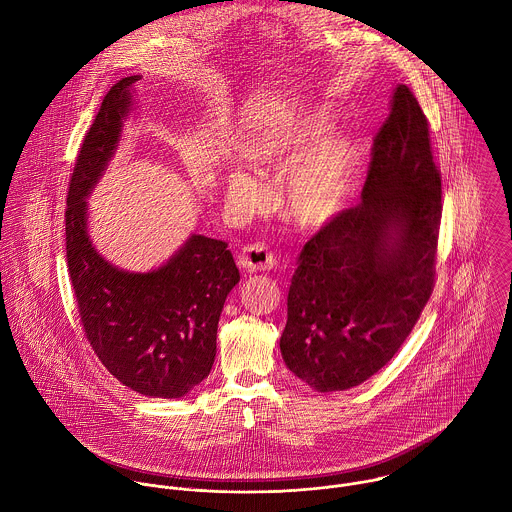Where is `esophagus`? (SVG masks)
<instances>
[{"label":"esophagus","instance_id":"obj_1","mask_svg":"<svg viewBox=\"0 0 512 512\" xmlns=\"http://www.w3.org/2000/svg\"><path fill=\"white\" fill-rule=\"evenodd\" d=\"M239 267L247 273H257V271H269L275 267V257L273 253L261 245H247L243 247V251L239 253Z\"/></svg>","mask_w":512,"mask_h":512}]
</instances>
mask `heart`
<instances>
[{
  "label": "heart",
  "mask_w": 512,
  "mask_h": 512,
  "mask_svg": "<svg viewBox=\"0 0 512 512\" xmlns=\"http://www.w3.org/2000/svg\"><path fill=\"white\" fill-rule=\"evenodd\" d=\"M333 131L327 111L307 109L259 135L251 147V157L261 169L291 173L283 193V213L299 229L327 227L353 197L361 155L351 139H331ZM227 185L243 207H255L267 195L261 175L243 165L229 173Z\"/></svg>",
  "instance_id": "heart-1"
}]
</instances>
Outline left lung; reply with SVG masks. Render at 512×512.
I'll use <instances>...</instances> for the list:
<instances>
[{"mask_svg": "<svg viewBox=\"0 0 512 512\" xmlns=\"http://www.w3.org/2000/svg\"><path fill=\"white\" fill-rule=\"evenodd\" d=\"M361 197L305 243L287 295L281 355L319 393L383 369L433 293L441 175L427 117L403 83L373 137Z\"/></svg>", "mask_w": 512, "mask_h": 512, "instance_id": "8db88e82", "label": "left lung"}]
</instances>
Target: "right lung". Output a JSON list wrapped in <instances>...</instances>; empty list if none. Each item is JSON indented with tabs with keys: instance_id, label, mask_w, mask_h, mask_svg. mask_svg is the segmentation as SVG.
Here are the masks:
<instances>
[{
	"instance_id": "obj_1",
	"label": "right lung",
	"mask_w": 512,
	"mask_h": 512,
	"mask_svg": "<svg viewBox=\"0 0 512 512\" xmlns=\"http://www.w3.org/2000/svg\"><path fill=\"white\" fill-rule=\"evenodd\" d=\"M139 79L121 77L109 89L77 155L65 211L67 265L83 329L105 369L139 395L181 399L213 367L219 317L239 269L227 243L197 233L143 273L95 249L87 199L121 143Z\"/></svg>"
}]
</instances>
